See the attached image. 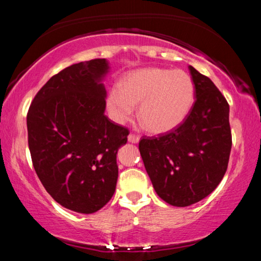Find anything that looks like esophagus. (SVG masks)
<instances>
[{
    "instance_id": "34e87169",
    "label": "esophagus",
    "mask_w": 261,
    "mask_h": 261,
    "mask_svg": "<svg viewBox=\"0 0 261 261\" xmlns=\"http://www.w3.org/2000/svg\"><path fill=\"white\" fill-rule=\"evenodd\" d=\"M139 140H140V138L138 136L129 135V137H127V141H129V143H132V144H138Z\"/></svg>"
}]
</instances>
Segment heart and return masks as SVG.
Segmentation results:
<instances>
[{
	"label": "heart",
	"instance_id": "obj_1",
	"mask_svg": "<svg viewBox=\"0 0 261 261\" xmlns=\"http://www.w3.org/2000/svg\"><path fill=\"white\" fill-rule=\"evenodd\" d=\"M194 86L183 70L148 68L127 73L107 95L110 117L124 124L136 106L138 118L152 134H166L187 118L193 103Z\"/></svg>",
	"mask_w": 261,
	"mask_h": 261
}]
</instances>
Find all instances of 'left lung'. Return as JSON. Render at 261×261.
<instances>
[{"label":"left lung","instance_id":"8db88e82","mask_svg":"<svg viewBox=\"0 0 261 261\" xmlns=\"http://www.w3.org/2000/svg\"><path fill=\"white\" fill-rule=\"evenodd\" d=\"M194 103L176 129L144 137L139 151L158 196L187 207L204 199L226 174L231 151L229 105L208 77L189 65Z\"/></svg>","mask_w":261,"mask_h":261}]
</instances>
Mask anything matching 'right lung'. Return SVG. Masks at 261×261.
Segmentation results:
<instances>
[{"label": "right lung", "instance_id": "add662e5", "mask_svg": "<svg viewBox=\"0 0 261 261\" xmlns=\"http://www.w3.org/2000/svg\"><path fill=\"white\" fill-rule=\"evenodd\" d=\"M109 69L106 59L70 65L42 86L28 114L35 173L53 199L82 214L112 199L117 151L129 135L105 115Z\"/></svg>", "mask_w": 261, "mask_h": 261}]
</instances>
